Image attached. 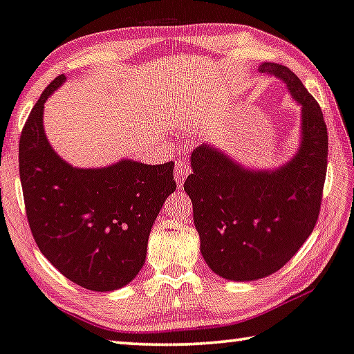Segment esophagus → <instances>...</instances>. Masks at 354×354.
<instances>
[{
    "mask_svg": "<svg viewBox=\"0 0 354 354\" xmlns=\"http://www.w3.org/2000/svg\"><path fill=\"white\" fill-rule=\"evenodd\" d=\"M189 173H191V167L187 165L186 160H176V165H175V181L178 183V186L181 187L184 179L189 176Z\"/></svg>",
    "mask_w": 354,
    "mask_h": 354,
    "instance_id": "1",
    "label": "esophagus"
}]
</instances>
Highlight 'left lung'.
Segmentation results:
<instances>
[{"label":"left lung","mask_w":354,"mask_h":354,"mask_svg":"<svg viewBox=\"0 0 354 354\" xmlns=\"http://www.w3.org/2000/svg\"><path fill=\"white\" fill-rule=\"evenodd\" d=\"M259 73L286 84L300 104V145L273 170H250L218 147L192 152L184 191L192 200L200 252L216 275L252 281L279 270L300 250L318 221L328 170L323 111L289 68L266 62Z\"/></svg>","instance_id":"8db88e82"}]
</instances>
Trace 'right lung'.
<instances>
[{
    "instance_id": "obj_1",
    "label": "right lung",
    "mask_w": 354,
    "mask_h": 354,
    "mask_svg": "<svg viewBox=\"0 0 354 354\" xmlns=\"http://www.w3.org/2000/svg\"><path fill=\"white\" fill-rule=\"evenodd\" d=\"M59 76L31 109L19 143L20 183L36 245L63 277L88 291L124 288L146 261L151 227L175 192L173 162L122 159L76 168L52 149L42 125L44 103Z\"/></svg>"
}]
</instances>
